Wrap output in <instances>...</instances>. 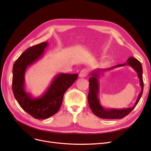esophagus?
I'll return each instance as SVG.
<instances>
[{
  "instance_id": "obj_1",
  "label": "esophagus",
  "mask_w": 151,
  "mask_h": 151,
  "mask_svg": "<svg viewBox=\"0 0 151 151\" xmlns=\"http://www.w3.org/2000/svg\"><path fill=\"white\" fill-rule=\"evenodd\" d=\"M88 69L84 68V69H83L80 72L79 76V77H81V78H83V77H85L88 76Z\"/></svg>"
}]
</instances>
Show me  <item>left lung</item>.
<instances>
[{
	"label": "left lung",
	"instance_id": "1",
	"mask_svg": "<svg viewBox=\"0 0 151 151\" xmlns=\"http://www.w3.org/2000/svg\"><path fill=\"white\" fill-rule=\"evenodd\" d=\"M125 65H129L138 73V77L140 81V85L141 87V91L138 96V99L136 102L134 106L132 108H127L125 109H108L104 108L100 104L99 99V81L100 76L103 72L111 70L115 68L122 66ZM91 77L89 79V90L88 96V99L90 108L95 115L97 116L105 118V119H122L133 110L136 105L138 104L139 100L142 95L144 89V83L142 78V67L140 62L134 57H130L125 63L120 65H117L110 68H98L91 72Z\"/></svg>",
	"mask_w": 151,
	"mask_h": 151
}]
</instances>
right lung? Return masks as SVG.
Listing matches in <instances>:
<instances>
[{
	"label": "right lung",
	"instance_id": "1",
	"mask_svg": "<svg viewBox=\"0 0 151 151\" xmlns=\"http://www.w3.org/2000/svg\"><path fill=\"white\" fill-rule=\"evenodd\" d=\"M48 42L27 49L18 58L12 68L14 96L24 110L36 119H46L60 109L64 93L76 81L78 74L60 73L55 76L43 94L34 98L25 90V73L29 67L42 58Z\"/></svg>",
	"mask_w": 151,
	"mask_h": 151
}]
</instances>
